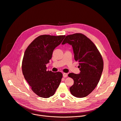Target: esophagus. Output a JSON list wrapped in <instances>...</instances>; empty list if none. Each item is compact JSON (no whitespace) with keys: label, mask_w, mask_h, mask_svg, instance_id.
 Returning <instances> with one entry per match:
<instances>
[{"label":"esophagus","mask_w":121,"mask_h":121,"mask_svg":"<svg viewBox=\"0 0 121 121\" xmlns=\"http://www.w3.org/2000/svg\"><path fill=\"white\" fill-rule=\"evenodd\" d=\"M63 77H64V78H66L68 76V74L67 73H63Z\"/></svg>","instance_id":"esophagus-1"}]
</instances>
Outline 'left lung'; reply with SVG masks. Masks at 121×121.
<instances>
[{
  "label": "left lung",
  "instance_id": "1",
  "mask_svg": "<svg viewBox=\"0 0 121 121\" xmlns=\"http://www.w3.org/2000/svg\"><path fill=\"white\" fill-rule=\"evenodd\" d=\"M66 43L72 46L74 60L79 62L80 70L79 74H68L74 80L69 90L75 97H85L95 89L100 80L104 69L103 57L93 42L82 33L66 36L62 44Z\"/></svg>",
  "mask_w": 121,
  "mask_h": 121
}]
</instances>
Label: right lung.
Listing matches in <instances>:
<instances>
[{"mask_svg":"<svg viewBox=\"0 0 121 121\" xmlns=\"http://www.w3.org/2000/svg\"><path fill=\"white\" fill-rule=\"evenodd\" d=\"M65 35L38 36L25 50L22 61V72L31 90L38 96L48 98L58 88L63 74L47 71L46 64L52 57L54 49Z\"/></svg>","mask_w":121,"mask_h":121,"instance_id":"right-lung-1","label":"right lung"}]
</instances>
